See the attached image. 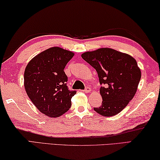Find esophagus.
Here are the masks:
<instances>
[{
	"label": "esophagus",
	"mask_w": 160,
	"mask_h": 160,
	"mask_svg": "<svg viewBox=\"0 0 160 160\" xmlns=\"http://www.w3.org/2000/svg\"><path fill=\"white\" fill-rule=\"evenodd\" d=\"M91 88L90 87H86V88H85V90H84V92L85 93H90L91 92Z\"/></svg>",
	"instance_id": "esophagus-1"
}]
</instances>
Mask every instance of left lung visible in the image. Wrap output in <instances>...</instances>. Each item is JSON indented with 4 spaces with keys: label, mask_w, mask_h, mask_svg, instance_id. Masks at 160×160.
<instances>
[{
    "label": "left lung",
    "mask_w": 160,
    "mask_h": 160,
    "mask_svg": "<svg viewBox=\"0 0 160 160\" xmlns=\"http://www.w3.org/2000/svg\"><path fill=\"white\" fill-rule=\"evenodd\" d=\"M82 58L96 70L101 86L102 105L93 110L104 117L119 113L133 99L141 77L136 60L116 50L102 48L88 51Z\"/></svg>",
    "instance_id": "8db88e82"
}]
</instances>
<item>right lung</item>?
Listing matches in <instances>:
<instances>
[{"label": "right lung", "instance_id": "add662e5", "mask_svg": "<svg viewBox=\"0 0 160 160\" xmlns=\"http://www.w3.org/2000/svg\"><path fill=\"white\" fill-rule=\"evenodd\" d=\"M74 55L69 50L52 47L39 53L24 71V88L38 110L50 117H59L69 110L76 91H69L64 72Z\"/></svg>", "mask_w": 160, "mask_h": 160}]
</instances>
